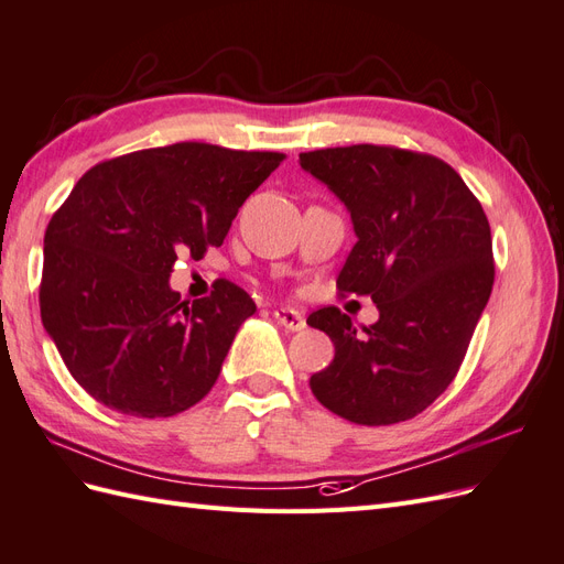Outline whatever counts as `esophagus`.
<instances>
[{
  "mask_svg": "<svg viewBox=\"0 0 564 564\" xmlns=\"http://www.w3.org/2000/svg\"><path fill=\"white\" fill-rule=\"evenodd\" d=\"M274 321L278 325H282L286 333H299V329L306 327V318L304 313L296 311V308H274Z\"/></svg>",
  "mask_w": 564,
  "mask_h": 564,
  "instance_id": "1",
  "label": "esophagus"
}]
</instances>
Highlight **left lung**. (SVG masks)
Segmentation results:
<instances>
[{
  "label": "left lung",
  "instance_id": "obj_1",
  "mask_svg": "<svg viewBox=\"0 0 564 564\" xmlns=\"http://www.w3.org/2000/svg\"><path fill=\"white\" fill-rule=\"evenodd\" d=\"M299 162L351 215L356 243L339 292L370 296L380 313L364 333L335 306L308 315L335 345L333 364L311 376L315 400L359 425L414 419L455 380L490 299L488 217L433 155L364 143Z\"/></svg>",
  "mask_w": 564,
  "mask_h": 564
}]
</instances>
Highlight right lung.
I'll return each instance as SVG.
<instances>
[{"instance_id": "1", "label": "right lung", "mask_w": 564, "mask_h": 564, "mask_svg": "<svg viewBox=\"0 0 564 564\" xmlns=\"http://www.w3.org/2000/svg\"><path fill=\"white\" fill-rule=\"evenodd\" d=\"M282 153L174 143L95 164L45 231L40 315L93 400L141 419L210 392L253 299L227 280L194 304L170 286L178 253L223 246Z\"/></svg>"}]
</instances>
